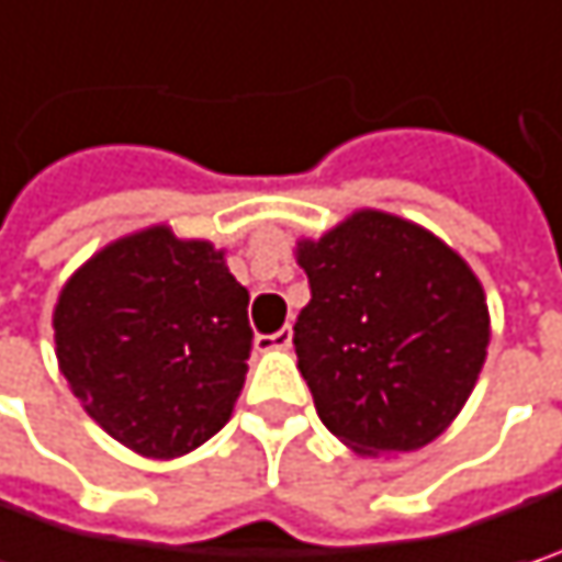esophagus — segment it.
I'll return each mask as SVG.
<instances>
[{
  "label": "esophagus",
  "mask_w": 562,
  "mask_h": 562,
  "mask_svg": "<svg viewBox=\"0 0 562 562\" xmlns=\"http://www.w3.org/2000/svg\"><path fill=\"white\" fill-rule=\"evenodd\" d=\"M289 344H292V328H280L277 334L257 337V350H289Z\"/></svg>",
  "instance_id": "esophagus-1"
}]
</instances>
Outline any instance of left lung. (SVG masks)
<instances>
[{"label":"left lung","mask_w":562,"mask_h":562,"mask_svg":"<svg viewBox=\"0 0 562 562\" xmlns=\"http://www.w3.org/2000/svg\"><path fill=\"white\" fill-rule=\"evenodd\" d=\"M299 267L312 299L292 344L325 428L357 453L431 443L483 370L488 308L473 270L385 212L302 240Z\"/></svg>","instance_id":"1"}]
</instances>
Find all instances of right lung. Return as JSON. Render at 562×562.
<instances>
[{
  "instance_id": "obj_1",
  "label": "right lung",
  "mask_w": 562,
  "mask_h": 562,
  "mask_svg": "<svg viewBox=\"0 0 562 562\" xmlns=\"http://www.w3.org/2000/svg\"><path fill=\"white\" fill-rule=\"evenodd\" d=\"M247 289L209 240L147 228L99 250L54 308L60 373L89 418L170 460L225 428L247 376Z\"/></svg>"
}]
</instances>
